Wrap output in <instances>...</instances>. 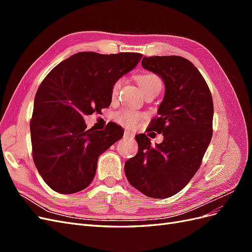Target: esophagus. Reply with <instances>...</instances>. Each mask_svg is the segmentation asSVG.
<instances>
[{
	"label": "esophagus",
	"mask_w": 252,
	"mask_h": 252,
	"mask_svg": "<svg viewBox=\"0 0 252 252\" xmlns=\"http://www.w3.org/2000/svg\"><path fill=\"white\" fill-rule=\"evenodd\" d=\"M133 136H134V134H133L131 131H129V130H125V131H124V138H125V139L132 140Z\"/></svg>",
	"instance_id": "1"
}]
</instances>
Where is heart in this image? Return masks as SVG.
<instances>
[{"mask_svg":"<svg viewBox=\"0 0 252 252\" xmlns=\"http://www.w3.org/2000/svg\"><path fill=\"white\" fill-rule=\"evenodd\" d=\"M139 86L142 90V93L145 94L148 91L152 90H158L162 89V80L156 73H143L140 74L136 78ZM122 85V80L119 79L112 84V87L110 90L111 98L114 100L119 94V90ZM112 119L117 122L118 124L125 126V127H132L142 119V113L130 108H122L112 114Z\"/></svg>","mask_w":252,"mask_h":252,"instance_id":"1","label":"heart"}]
</instances>
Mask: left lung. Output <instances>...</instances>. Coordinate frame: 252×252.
I'll return each instance as SVG.
<instances>
[{"instance_id": "left-lung-1", "label": "left lung", "mask_w": 252, "mask_h": 252, "mask_svg": "<svg viewBox=\"0 0 252 252\" xmlns=\"http://www.w3.org/2000/svg\"><path fill=\"white\" fill-rule=\"evenodd\" d=\"M142 66L165 84L158 116L149 125V131L162 133L164 140L151 146L146 134H136L139 151L124 169L143 194L166 199L181 191L200 168L212 138L213 102L203 75L187 59L144 57Z\"/></svg>"}]
</instances>
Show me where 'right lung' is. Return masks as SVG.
I'll use <instances>...</instances> for the list:
<instances>
[{
  "label": "right lung",
  "mask_w": 252,
  "mask_h": 252,
  "mask_svg": "<svg viewBox=\"0 0 252 252\" xmlns=\"http://www.w3.org/2000/svg\"><path fill=\"white\" fill-rule=\"evenodd\" d=\"M141 53L79 52L57 65L37 89L30 121L32 157L45 183L63 194L93 182L97 158L122 139L123 128L88 129L84 117L107 108L112 84L132 70Z\"/></svg>",
  "instance_id": "obj_1"
}]
</instances>
